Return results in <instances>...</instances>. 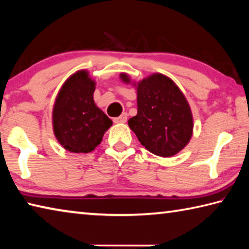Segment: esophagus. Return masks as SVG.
<instances>
[{
    "label": "esophagus",
    "mask_w": 249,
    "mask_h": 249,
    "mask_svg": "<svg viewBox=\"0 0 249 249\" xmlns=\"http://www.w3.org/2000/svg\"><path fill=\"white\" fill-rule=\"evenodd\" d=\"M114 123H116V124H121V123H125L126 121H127V114H126V113H123V114H122L121 116H119V117H115L114 120Z\"/></svg>",
    "instance_id": "esophagus-1"
}]
</instances>
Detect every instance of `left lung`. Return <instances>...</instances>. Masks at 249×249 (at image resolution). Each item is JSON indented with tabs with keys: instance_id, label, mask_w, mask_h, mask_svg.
Listing matches in <instances>:
<instances>
[{
	"instance_id": "1",
	"label": "left lung",
	"mask_w": 249,
	"mask_h": 249,
	"mask_svg": "<svg viewBox=\"0 0 249 249\" xmlns=\"http://www.w3.org/2000/svg\"><path fill=\"white\" fill-rule=\"evenodd\" d=\"M125 83L137 90V114L128 121L129 128L147 150L160 157H171L182 150L193 134V116L182 91L162 73H153L132 82L121 73Z\"/></svg>"
}]
</instances>
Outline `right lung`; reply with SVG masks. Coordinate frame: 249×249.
I'll return each instance as SVG.
<instances>
[{
    "label": "right lung",
    "mask_w": 249,
    "mask_h": 249,
    "mask_svg": "<svg viewBox=\"0 0 249 249\" xmlns=\"http://www.w3.org/2000/svg\"><path fill=\"white\" fill-rule=\"evenodd\" d=\"M95 81L88 70H79L66 80L53 107V129L66 150L87 154L102 142L113 122L93 100Z\"/></svg>",
    "instance_id": "right-lung-1"
}]
</instances>
